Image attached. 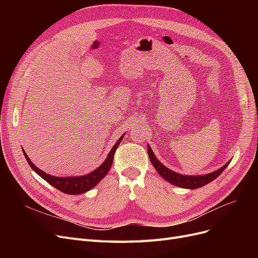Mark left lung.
Wrapping results in <instances>:
<instances>
[{"label": "left lung", "instance_id": "obj_1", "mask_svg": "<svg viewBox=\"0 0 258 258\" xmlns=\"http://www.w3.org/2000/svg\"><path fill=\"white\" fill-rule=\"evenodd\" d=\"M147 153H148V156H150V159H151V162L153 163V166L155 167L156 170H157V172L166 179V181L170 182L172 185H175L178 187H184V188H189V189L199 188V187H202L209 184L210 182H212L213 179H215L218 175H220L229 165V162H227L222 168L214 171V172L205 174V175H183V174L176 173L174 171L170 170L167 167L163 166L162 163L156 158V156L153 153L150 145H147Z\"/></svg>", "mask_w": 258, "mask_h": 258}]
</instances>
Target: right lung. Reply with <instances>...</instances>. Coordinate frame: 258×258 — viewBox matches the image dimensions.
I'll list each match as a JSON object with an SVG mask.
<instances>
[{"label":"right lung","mask_w":258,"mask_h":258,"mask_svg":"<svg viewBox=\"0 0 258 258\" xmlns=\"http://www.w3.org/2000/svg\"><path fill=\"white\" fill-rule=\"evenodd\" d=\"M122 137L123 136H121L118 141L115 143V145L113 146L111 152L108 153L107 157L102 165L98 167L96 170H93L92 172L86 174V175H81V176L59 177V176H53V175L47 174V173H45L44 171H42L41 169H38L34 165V163L31 162L30 158L28 157V155L26 154L25 151H23V155H25L29 166L32 168L34 172H36L38 175H40L42 178H44L45 181L49 183L51 186H53L54 188H57L60 191L64 192V194H69V195H80V194L86 192V191L90 190L91 188H93V187H95L101 181V179H102L106 175L108 170H110L112 167L114 154L117 150V147H118V145L120 144Z\"/></svg>","instance_id":"obj_1"}]
</instances>
